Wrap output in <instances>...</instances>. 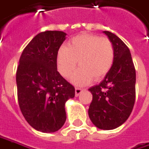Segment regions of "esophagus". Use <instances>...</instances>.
<instances>
[{
  "label": "esophagus",
  "mask_w": 149,
  "mask_h": 149,
  "mask_svg": "<svg viewBox=\"0 0 149 149\" xmlns=\"http://www.w3.org/2000/svg\"><path fill=\"white\" fill-rule=\"evenodd\" d=\"M82 92H83V90H82V89L77 87V88L75 89V95H76V97L79 96V95H80V94H81Z\"/></svg>",
  "instance_id": "1"
}]
</instances>
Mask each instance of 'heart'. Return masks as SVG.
<instances>
[{"label":"heart","mask_w":149,"mask_h":149,"mask_svg":"<svg viewBox=\"0 0 149 149\" xmlns=\"http://www.w3.org/2000/svg\"><path fill=\"white\" fill-rule=\"evenodd\" d=\"M115 57L112 42L107 37L93 34H81L73 37L68 47H60L56 55L57 69L63 77L71 76V81L77 86H85L94 80H100L109 72Z\"/></svg>","instance_id":"b5f03b06"}]
</instances>
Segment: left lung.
Instances as JSON below:
<instances>
[{
    "mask_svg": "<svg viewBox=\"0 0 149 149\" xmlns=\"http://www.w3.org/2000/svg\"><path fill=\"white\" fill-rule=\"evenodd\" d=\"M103 33L113 43L115 57L104 79L88 89L93 94L88 115L97 127L112 130L123 124L133 111L136 72L126 44L110 31Z\"/></svg>",
    "mask_w": 149,
    "mask_h": 149,
    "instance_id": "left-lung-1",
    "label": "left lung"
}]
</instances>
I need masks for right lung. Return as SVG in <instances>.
<instances>
[{"label": "right lung", "mask_w": 149, "mask_h": 149, "mask_svg": "<svg viewBox=\"0 0 149 149\" xmlns=\"http://www.w3.org/2000/svg\"><path fill=\"white\" fill-rule=\"evenodd\" d=\"M67 34L46 31L23 50L16 71L18 102L26 122L42 133H54L67 119L66 102L75 96L74 87L57 72V52Z\"/></svg>", "instance_id": "obj_1"}]
</instances>
